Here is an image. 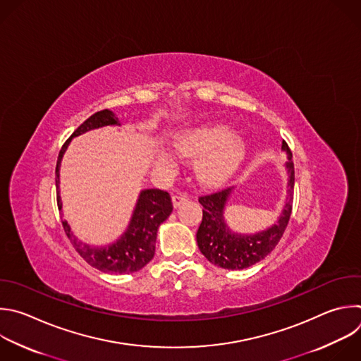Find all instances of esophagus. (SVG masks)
<instances>
[{
  "label": "esophagus",
  "instance_id": "obj_1",
  "mask_svg": "<svg viewBox=\"0 0 361 361\" xmlns=\"http://www.w3.org/2000/svg\"><path fill=\"white\" fill-rule=\"evenodd\" d=\"M188 200V197L184 192H177L173 195V205L177 208L180 207L183 202H185Z\"/></svg>",
  "mask_w": 361,
  "mask_h": 361
}]
</instances>
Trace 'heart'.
Wrapping results in <instances>:
<instances>
[{
  "instance_id": "b5f03b06",
  "label": "heart",
  "mask_w": 361,
  "mask_h": 361,
  "mask_svg": "<svg viewBox=\"0 0 361 361\" xmlns=\"http://www.w3.org/2000/svg\"><path fill=\"white\" fill-rule=\"evenodd\" d=\"M178 150L187 157H200L197 176L205 184H219L225 181L243 163L247 154L245 140L233 135L222 125H202L181 133L177 137ZM170 161L167 153L163 154Z\"/></svg>"
}]
</instances>
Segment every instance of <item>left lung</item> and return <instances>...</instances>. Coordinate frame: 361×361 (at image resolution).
Wrapping results in <instances>:
<instances>
[{
  "instance_id": "left-lung-1",
  "label": "left lung",
  "mask_w": 361,
  "mask_h": 361,
  "mask_svg": "<svg viewBox=\"0 0 361 361\" xmlns=\"http://www.w3.org/2000/svg\"><path fill=\"white\" fill-rule=\"evenodd\" d=\"M282 150L288 154V197L278 221L269 228L257 233H238L231 231L225 222L224 211L233 187L200 197L198 201L204 208L202 221L197 231V244L201 254L211 264L231 271L245 269L262 261L281 241L292 214L295 187L292 152L285 140L282 142Z\"/></svg>"
}]
</instances>
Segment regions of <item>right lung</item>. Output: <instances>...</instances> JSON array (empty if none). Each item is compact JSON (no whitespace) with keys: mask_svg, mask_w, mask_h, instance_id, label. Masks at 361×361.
<instances>
[{"mask_svg":"<svg viewBox=\"0 0 361 361\" xmlns=\"http://www.w3.org/2000/svg\"><path fill=\"white\" fill-rule=\"evenodd\" d=\"M104 126H120L116 114L107 109L96 111L89 118H86L62 146L55 170V183L58 190L56 200L59 211L62 209V200L59 195V169L62 157L71 140L89 130H94ZM173 204L170 194L167 191L157 188L140 191L128 229L116 243L104 247H94L82 243L71 231L68 221H62V225L76 252L90 267L104 274L123 275L140 271L153 259L159 226L169 218Z\"/></svg>","mask_w":361,"mask_h":361,"instance_id":"obj_1","label":"right lung"}]
</instances>
